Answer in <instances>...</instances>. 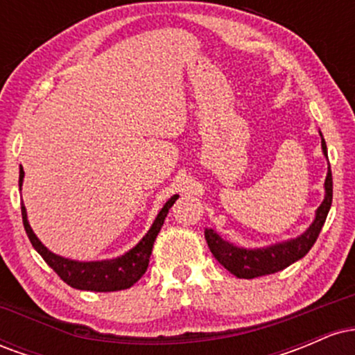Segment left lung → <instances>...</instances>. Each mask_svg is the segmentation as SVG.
<instances>
[{"label":"left lung","mask_w":355,"mask_h":355,"mask_svg":"<svg viewBox=\"0 0 355 355\" xmlns=\"http://www.w3.org/2000/svg\"><path fill=\"white\" fill-rule=\"evenodd\" d=\"M322 152L327 157V145H325L324 137H322ZM325 197L324 202L315 211L312 225L299 235L297 239L287 240V242L275 243V245L263 248H243L223 240L215 230L205 229V240L209 243L210 252L215 259L218 260L220 266H223L230 274L239 279H255L275 272L284 270L285 267L292 266L299 259L311 250L317 237H319L322 227H324L325 218H327L329 210L332 205V172L329 165L327 177H325Z\"/></svg>","instance_id":"obj_1"}]
</instances>
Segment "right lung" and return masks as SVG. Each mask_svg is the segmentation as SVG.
I'll return each instance as SVG.
<instances>
[{
	"instance_id": "right-lung-1",
	"label": "right lung",
	"mask_w": 355,
	"mask_h": 355,
	"mask_svg": "<svg viewBox=\"0 0 355 355\" xmlns=\"http://www.w3.org/2000/svg\"><path fill=\"white\" fill-rule=\"evenodd\" d=\"M23 168H19V190H21L23 185ZM177 198L178 195H173V197L165 203L164 209L158 211L157 218H155L150 230L145 234V237L141 239L132 250H128L121 257H116V259L100 260V262H78V260H70L53 254V252L48 250V248L40 242V239L36 237L35 232L31 230L30 222H28L26 209H24L23 203L21 217L24 230H26L31 245H33L35 250L43 257L44 262L58 274V277L63 282H67L73 288H78V291L115 292L123 291V288H130L133 284L138 282V280L141 279V275L146 272L155 239H157L158 232H160L162 225H164L165 222L166 214L172 209V205Z\"/></svg>"
}]
</instances>
